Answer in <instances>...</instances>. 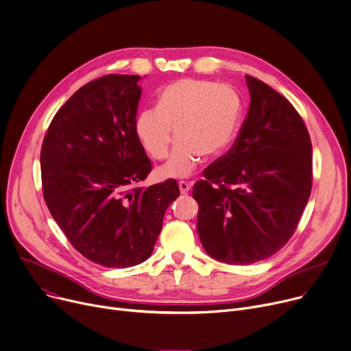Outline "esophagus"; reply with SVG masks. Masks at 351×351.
I'll list each match as a JSON object with an SVG mask.
<instances>
[{"instance_id": "34e87169", "label": "esophagus", "mask_w": 351, "mask_h": 351, "mask_svg": "<svg viewBox=\"0 0 351 351\" xmlns=\"http://www.w3.org/2000/svg\"><path fill=\"white\" fill-rule=\"evenodd\" d=\"M178 186H180L181 194H186L188 191L191 190V184L186 182V181H180V182H178Z\"/></svg>"}]
</instances>
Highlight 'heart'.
Returning <instances> with one entry per match:
<instances>
[{
	"instance_id": "obj_1",
	"label": "heart",
	"mask_w": 351,
	"mask_h": 351,
	"mask_svg": "<svg viewBox=\"0 0 351 351\" xmlns=\"http://www.w3.org/2000/svg\"><path fill=\"white\" fill-rule=\"evenodd\" d=\"M241 118V99L226 86L205 80H178L160 93L156 108L142 111L134 130L145 150L156 160L169 156L165 177L190 176L202 156L217 158L234 142Z\"/></svg>"
}]
</instances>
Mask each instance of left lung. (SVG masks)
<instances>
[{"label": "left lung", "instance_id": "obj_1", "mask_svg": "<svg viewBox=\"0 0 351 351\" xmlns=\"http://www.w3.org/2000/svg\"><path fill=\"white\" fill-rule=\"evenodd\" d=\"M246 84L250 106L236 142L193 190L205 252L233 265L282 249L312 188V145L302 118L260 80L246 75Z\"/></svg>", "mask_w": 351, "mask_h": 351}]
</instances>
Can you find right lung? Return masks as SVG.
Listing matches in <instances>:
<instances>
[{
  "label": "right lung",
  "instance_id": "right-lung-1",
  "mask_svg": "<svg viewBox=\"0 0 351 351\" xmlns=\"http://www.w3.org/2000/svg\"><path fill=\"white\" fill-rule=\"evenodd\" d=\"M141 75L108 74L77 90L53 118L40 152L53 219L86 258L126 268L147 260L176 180L138 186L152 163L134 130Z\"/></svg>",
  "mask_w": 351,
  "mask_h": 351
}]
</instances>
